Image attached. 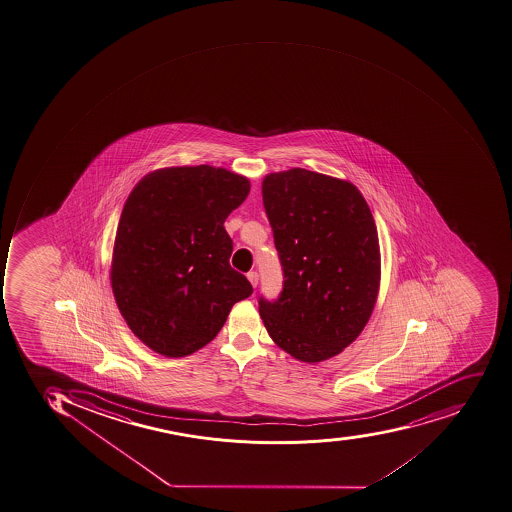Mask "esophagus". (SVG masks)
<instances>
[{"mask_svg":"<svg viewBox=\"0 0 512 512\" xmlns=\"http://www.w3.org/2000/svg\"><path fill=\"white\" fill-rule=\"evenodd\" d=\"M247 279H249L250 286L257 287L258 284V273L257 271H250L249 274H247Z\"/></svg>","mask_w":512,"mask_h":512,"instance_id":"esophagus-1","label":"esophagus"}]
</instances>
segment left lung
<instances>
[{
  "mask_svg": "<svg viewBox=\"0 0 512 512\" xmlns=\"http://www.w3.org/2000/svg\"><path fill=\"white\" fill-rule=\"evenodd\" d=\"M284 270L274 303L260 298L271 340L306 364L348 348L372 316L381 254L369 204L354 183L294 167L262 182Z\"/></svg>",
  "mask_w": 512,
  "mask_h": 512,
  "instance_id": "left-lung-1",
  "label": "left lung"
}]
</instances>
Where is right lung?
I'll return each instance as SVG.
<instances>
[{
  "label": "right lung",
  "mask_w": 512,
  "mask_h": 512,
  "mask_svg": "<svg viewBox=\"0 0 512 512\" xmlns=\"http://www.w3.org/2000/svg\"><path fill=\"white\" fill-rule=\"evenodd\" d=\"M250 182L225 167L172 166L145 175L127 196L110 263L111 290L135 337L185 357L217 337L234 303L252 294L230 266L226 217Z\"/></svg>",
  "instance_id": "1"
}]
</instances>
